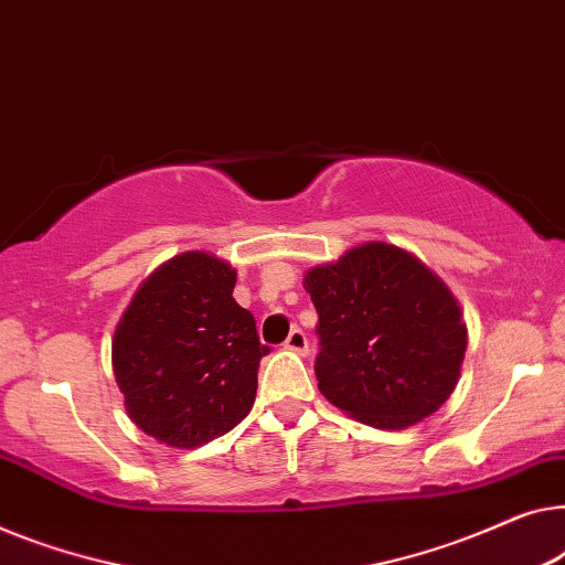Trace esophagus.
<instances>
[{"label": "esophagus", "instance_id": "esophagus-1", "mask_svg": "<svg viewBox=\"0 0 565 565\" xmlns=\"http://www.w3.org/2000/svg\"><path fill=\"white\" fill-rule=\"evenodd\" d=\"M282 347L290 349V351H296V354H308V337H306V331L292 329L290 337L285 339Z\"/></svg>", "mask_w": 565, "mask_h": 565}]
</instances>
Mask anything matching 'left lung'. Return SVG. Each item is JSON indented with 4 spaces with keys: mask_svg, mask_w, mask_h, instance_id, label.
<instances>
[{
    "mask_svg": "<svg viewBox=\"0 0 565 565\" xmlns=\"http://www.w3.org/2000/svg\"><path fill=\"white\" fill-rule=\"evenodd\" d=\"M316 380L326 399L374 428L415 425L451 397L466 326L451 290L411 252L384 242L313 267Z\"/></svg>",
    "mask_w": 565,
    "mask_h": 565,
    "instance_id": "obj_1",
    "label": "left lung"
}]
</instances>
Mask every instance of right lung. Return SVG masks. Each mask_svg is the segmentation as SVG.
Wrapping results in <instances>:
<instances>
[{"label":"right lung","instance_id":"1","mask_svg":"<svg viewBox=\"0 0 565 565\" xmlns=\"http://www.w3.org/2000/svg\"><path fill=\"white\" fill-rule=\"evenodd\" d=\"M236 273L185 252L142 282L111 341L114 377L147 436L195 448L247 418L259 359L255 316L232 298Z\"/></svg>","mask_w":565,"mask_h":565}]
</instances>
